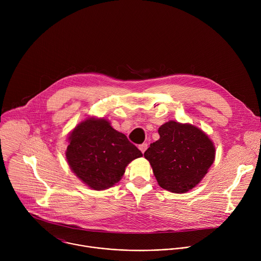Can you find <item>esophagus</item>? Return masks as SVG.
<instances>
[{"label":"esophagus","mask_w":261,"mask_h":261,"mask_svg":"<svg viewBox=\"0 0 261 261\" xmlns=\"http://www.w3.org/2000/svg\"><path fill=\"white\" fill-rule=\"evenodd\" d=\"M146 148H147V144H146V143H142V144H140V145H139V150L141 151V153H142V154L145 152Z\"/></svg>","instance_id":"esophagus-1"}]
</instances>
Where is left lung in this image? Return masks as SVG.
<instances>
[{
	"instance_id": "obj_1",
	"label": "left lung",
	"mask_w": 261,
	"mask_h": 261,
	"mask_svg": "<svg viewBox=\"0 0 261 261\" xmlns=\"http://www.w3.org/2000/svg\"><path fill=\"white\" fill-rule=\"evenodd\" d=\"M160 139L144 152L160 187L186 193L202 179L215 160L212 140L200 129L170 121L159 130Z\"/></svg>"
}]
</instances>
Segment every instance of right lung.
I'll return each mask as SVG.
<instances>
[{"mask_svg": "<svg viewBox=\"0 0 261 261\" xmlns=\"http://www.w3.org/2000/svg\"><path fill=\"white\" fill-rule=\"evenodd\" d=\"M66 158L72 171L94 190L118 182L126 166L142 153L103 120L87 119L69 136Z\"/></svg>", "mask_w": 261, "mask_h": 261, "instance_id": "1", "label": "right lung"}]
</instances>
